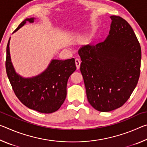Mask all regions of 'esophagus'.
Returning a JSON list of instances; mask_svg holds the SVG:
<instances>
[{
  "mask_svg": "<svg viewBox=\"0 0 147 147\" xmlns=\"http://www.w3.org/2000/svg\"><path fill=\"white\" fill-rule=\"evenodd\" d=\"M75 63L76 65V68L77 69H80V63H81V61L79 58H76L75 59Z\"/></svg>",
  "mask_w": 147,
  "mask_h": 147,
  "instance_id": "1",
  "label": "esophagus"
}]
</instances>
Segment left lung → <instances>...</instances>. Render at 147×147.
<instances>
[{
	"label": "left lung",
	"instance_id": "obj_1",
	"mask_svg": "<svg viewBox=\"0 0 147 147\" xmlns=\"http://www.w3.org/2000/svg\"><path fill=\"white\" fill-rule=\"evenodd\" d=\"M110 18V30L105 40L78 51L87 98L102 112L123 106L140 75L141 49L132 28L121 17Z\"/></svg>",
	"mask_w": 147,
	"mask_h": 147
}]
</instances>
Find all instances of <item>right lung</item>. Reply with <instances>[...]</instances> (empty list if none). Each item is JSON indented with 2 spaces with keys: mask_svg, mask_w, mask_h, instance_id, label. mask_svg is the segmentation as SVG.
Here are the masks:
<instances>
[{
  "mask_svg": "<svg viewBox=\"0 0 147 147\" xmlns=\"http://www.w3.org/2000/svg\"><path fill=\"white\" fill-rule=\"evenodd\" d=\"M34 21V17L26 19L13 32L27 21L33 23ZM9 40L10 38L6 47V69L17 97L24 106L40 113H51L58 110L65 100L69 76L76 69L75 59H53L46 70L40 74L32 78H23L16 73L12 65Z\"/></svg>",
  "mask_w": 147,
  "mask_h": 147,
  "instance_id": "add662e5",
  "label": "right lung"
}]
</instances>
